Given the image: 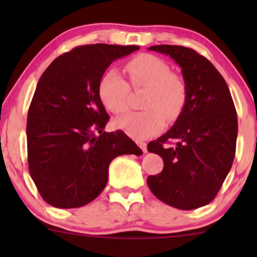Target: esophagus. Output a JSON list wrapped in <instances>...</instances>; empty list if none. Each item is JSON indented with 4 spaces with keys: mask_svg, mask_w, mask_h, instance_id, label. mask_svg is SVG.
I'll return each instance as SVG.
<instances>
[{
    "mask_svg": "<svg viewBox=\"0 0 257 257\" xmlns=\"http://www.w3.org/2000/svg\"><path fill=\"white\" fill-rule=\"evenodd\" d=\"M137 144L139 145V148H141L142 150H143V153H147L148 149H147V143H144V142H137Z\"/></svg>",
    "mask_w": 257,
    "mask_h": 257,
    "instance_id": "34e87169",
    "label": "esophagus"
}]
</instances>
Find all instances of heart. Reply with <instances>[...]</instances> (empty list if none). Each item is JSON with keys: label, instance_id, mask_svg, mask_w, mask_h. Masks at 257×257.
<instances>
[{"label": "heart", "instance_id": "1", "mask_svg": "<svg viewBox=\"0 0 257 257\" xmlns=\"http://www.w3.org/2000/svg\"><path fill=\"white\" fill-rule=\"evenodd\" d=\"M134 88L147 87L142 105L145 110L128 113L114 121L115 128L136 141H144L163 131L165 118L175 120L186 100V88L169 64L154 54L142 53L125 64ZM129 84L115 68L103 73L98 84V94L103 105L114 114L125 112L129 102Z\"/></svg>", "mask_w": 257, "mask_h": 257}]
</instances>
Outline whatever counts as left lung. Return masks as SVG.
Here are the masks:
<instances>
[{
	"instance_id": "8db88e82",
	"label": "left lung",
	"mask_w": 257,
	"mask_h": 257,
	"mask_svg": "<svg viewBox=\"0 0 257 257\" xmlns=\"http://www.w3.org/2000/svg\"><path fill=\"white\" fill-rule=\"evenodd\" d=\"M181 68L186 100L174 125L148 144L164 168L147 183L159 200L193 210L214 200L231 169L237 138V115L229 87L205 57L183 46H152Z\"/></svg>"
}]
</instances>
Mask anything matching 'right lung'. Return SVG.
I'll return each mask as SVG.
<instances>
[{
  "label": "right lung",
  "instance_id": "1",
  "mask_svg": "<svg viewBox=\"0 0 257 257\" xmlns=\"http://www.w3.org/2000/svg\"><path fill=\"white\" fill-rule=\"evenodd\" d=\"M138 46H80L43 72L27 115L28 168L54 208H80L105 188L114 158L143 152L121 131L107 133L109 115L98 94L105 69Z\"/></svg>",
  "mask_w": 257,
  "mask_h": 257
}]
</instances>
